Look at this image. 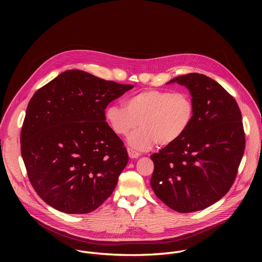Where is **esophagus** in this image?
Here are the masks:
<instances>
[{"mask_svg":"<svg viewBox=\"0 0 262 262\" xmlns=\"http://www.w3.org/2000/svg\"><path fill=\"white\" fill-rule=\"evenodd\" d=\"M127 152H128V156L130 159H138L140 157V154L138 151L133 150L132 148H127Z\"/></svg>","mask_w":262,"mask_h":262,"instance_id":"34e87169","label":"esophagus"}]
</instances>
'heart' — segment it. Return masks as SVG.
Here are the masks:
<instances>
[{"mask_svg":"<svg viewBox=\"0 0 262 262\" xmlns=\"http://www.w3.org/2000/svg\"><path fill=\"white\" fill-rule=\"evenodd\" d=\"M195 105L190 94L165 90H145L130 96L126 106L113 103L106 106L104 117L119 136L133 129L127 143L136 150L145 151L157 143L168 146L178 141L193 123Z\"/></svg>","mask_w":262,"mask_h":262,"instance_id":"obj_1","label":"heart"}]
</instances>
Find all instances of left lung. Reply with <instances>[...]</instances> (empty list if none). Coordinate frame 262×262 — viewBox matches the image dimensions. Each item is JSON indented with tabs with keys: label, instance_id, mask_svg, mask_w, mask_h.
<instances>
[{
	"label": "left lung",
	"instance_id": "left-lung-1",
	"mask_svg": "<svg viewBox=\"0 0 262 262\" xmlns=\"http://www.w3.org/2000/svg\"><path fill=\"white\" fill-rule=\"evenodd\" d=\"M190 90L192 125L178 141L151 155L150 184L157 197L178 212L204 209L232 186L245 151L237 102L214 80L189 73L171 80Z\"/></svg>",
	"mask_w": 262,
	"mask_h": 262
}]
</instances>
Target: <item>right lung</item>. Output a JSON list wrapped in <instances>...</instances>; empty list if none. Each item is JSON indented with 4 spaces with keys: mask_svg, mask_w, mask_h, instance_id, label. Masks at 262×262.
Listing matches in <instances>:
<instances>
[{
    "mask_svg": "<svg viewBox=\"0 0 262 262\" xmlns=\"http://www.w3.org/2000/svg\"><path fill=\"white\" fill-rule=\"evenodd\" d=\"M132 88L74 69L35 92L20 151L29 180L46 203L66 213H88L113 193L128 155L105 122L104 110Z\"/></svg>",
    "mask_w": 262,
    "mask_h": 262,
    "instance_id": "1",
    "label": "right lung"
}]
</instances>
